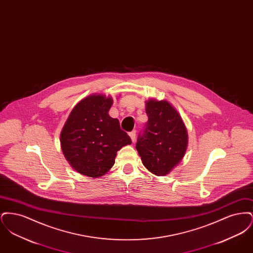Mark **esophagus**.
Instances as JSON below:
<instances>
[{
	"label": "esophagus",
	"instance_id": "1",
	"mask_svg": "<svg viewBox=\"0 0 253 253\" xmlns=\"http://www.w3.org/2000/svg\"><path fill=\"white\" fill-rule=\"evenodd\" d=\"M129 135H130L132 142H134V141H135V136H136V132H135V131H132V132L129 133Z\"/></svg>",
	"mask_w": 253,
	"mask_h": 253
}]
</instances>
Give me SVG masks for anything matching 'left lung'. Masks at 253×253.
<instances>
[{
  "mask_svg": "<svg viewBox=\"0 0 253 253\" xmlns=\"http://www.w3.org/2000/svg\"><path fill=\"white\" fill-rule=\"evenodd\" d=\"M146 113L148 121L135 148L146 168L156 175H165L185 155L187 130L178 113L166 100H149Z\"/></svg>",
  "mask_w": 253,
  "mask_h": 253,
  "instance_id": "8db88e82",
  "label": "left lung"
}]
</instances>
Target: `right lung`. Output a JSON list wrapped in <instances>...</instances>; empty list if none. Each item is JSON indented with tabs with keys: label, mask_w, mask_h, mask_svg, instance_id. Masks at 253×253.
I'll return each instance as SVG.
<instances>
[{
	"label": "right lung",
	"mask_w": 253,
	"mask_h": 253,
	"mask_svg": "<svg viewBox=\"0 0 253 253\" xmlns=\"http://www.w3.org/2000/svg\"><path fill=\"white\" fill-rule=\"evenodd\" d=\"M112 98L87 96L73 109L60 133L63 155L78 172L98 177L115 164L117 152L132 140L108 115Z\"/></svg>",
	"instance_id": "add662e5"
}]
</instances>
